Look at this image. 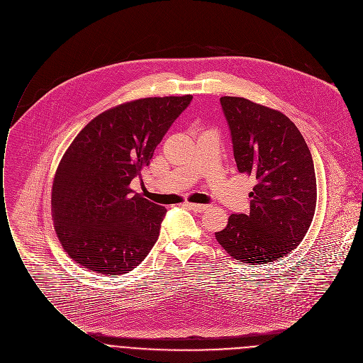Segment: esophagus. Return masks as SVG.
<instances>
[{"label": "esophagus", "instance_id": "1", "mask_svg": "<svg viewBox=\"0 0 363 363\" xmlns=\"http://www.w3.org/2000/svg\"><path fill=\"white\" fill-rule=\"evenodd\" d=\"M187 207L191 208V210L196 211V213H203V211H206V210L208 208L207 204H196V203H189Z\"/></svg>", "mask_w": 363, "mask_h": 363}]
</instances>
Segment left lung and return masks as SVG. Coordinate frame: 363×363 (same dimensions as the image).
<instances>
[{
    "label": "left lung",
    "mask_w": 363,
    "mask_h": 363,
    "mask_svg": "<svg viewBox=\"0 0 363 363\" xmlns=\"http://www.w3.org/2000/svg\"><path fill=\"white\" fill-rule=\"evenodd\" d=\"M234 157L256 179L247 214H233L216 240L237 260H281L306 237L315 211L317 182L310 149L280 111L241 97H221Z\"/></svg>",
    "instance_id": "8db88e82"
}]
</instances>
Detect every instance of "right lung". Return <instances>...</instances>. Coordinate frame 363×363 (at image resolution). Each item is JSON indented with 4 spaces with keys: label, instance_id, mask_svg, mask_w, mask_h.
Listing matches in <instances>:
<instances>
[{
    "label": "right lung",
    "instance_id": "1",
    "mask_svg": "<svg viewBox=\"0 0 363 363\" xmlns=\"http://www.w3.org/2000/svg\"><path fill=\"white\" fill-rule=\"evenodd\" d=\"M193 96L140 99L89 122L63 155L52 187V218L67 255L101 274L135 269L157 241L166 208L129 184Z\"/></svg>",
    "mask_w": 363,
    "mask_h": 363
}]
</instances>
